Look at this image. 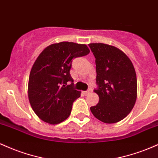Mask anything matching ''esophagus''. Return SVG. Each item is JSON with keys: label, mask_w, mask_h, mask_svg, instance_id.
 <instances>
[{"label": "esophagus", "mask_w": 158, "mask_h": 158, "mask_svg": "<svg viewBox=\"0 0 158 158\" xmlns=\"http://www.w3.org/2000/svg\"><path fill=\"white\" fill-rule=\"evenodd\" d=\"M92 91H93V90H92V89H91V88H89V89H88V90H86V91H85V92H84V94H85V95H88V94L91 93V92H92Z\"/></svg>", "instance_id": "esophagus-1"}]
</instances>
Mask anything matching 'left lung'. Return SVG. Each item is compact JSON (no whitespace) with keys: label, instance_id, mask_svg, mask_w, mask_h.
Returning a JSON list of instances; mask_svg holds the SVG:
<instances>
[{"label":"left lung","instance_id":"8db88e82","mask_svg":"<svg viewBox=\"0 0 158 158\" xmlns=\"http://www.w3.org/2000/svg\"><path fill=\"white\" fill-rule=\"evenodd\" d=\"M89 45L96 60L99 103L90 107L94 117L105 123L122 120L131 112L137 99L135 68L123 51L110 45Z\"/></svg>","mask_w":158,"mask_h":158}]
</instances>
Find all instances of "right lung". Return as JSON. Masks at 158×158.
Masks as SVG:
<instances>
[{
  "instance_id": "add662e5",
  "label": "right lung",
  "mask_w": 158,
  "mask_h": 158,
  "mask_svg": "<svg viewBox=\"0 0 158 158\" xmlns=\"http://www.w3.org/2000/svg\"><path fill=\"white\" fill-rule=\"evenodd\" d=\"M89 52L85 44L63 41L48 46L37 58L29 78L28 97L41 120L58 124L70 116L73 102L80 97L70 73L73 59Z\"/></svg>"
}]
</instances>
